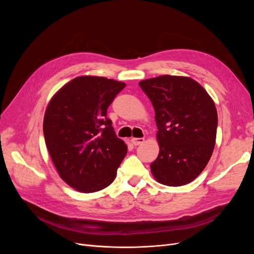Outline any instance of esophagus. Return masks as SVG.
I'll list each match as a JSON object with an SVG mask.
<instances>
[{
    "mask_svg": "<svg viewBox=\"0 0 254 254\" xmlns=\"http://www.w3.org/2000/svg\"><path fill=\"white\" fill-rule=\"evenodd\" d=\"M130 142H131L132 145L138 146V145H141L144 142V138H131Z\"/></svg>",
    "mask_w": 254,
    "mask_h": 254,
    "instance_id": "34e87169",
    "label": "esophagus"
}]
</instances>
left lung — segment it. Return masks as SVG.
Listing matches in <instances>:
<instances>
[{"mask_svg":"<svg viewBox=\"0 0 254 254\" xmlns=\"http://www.w3.org/2000/svg\"><path fill=\"white\" fill-rule=\"evenodd\" d=\"M139 85L155 111L159 153L150 164L154 179L168 186L193 181L214 150V101L201 84L185 76L162 75L142 80Z\"/></svg>","mask_w":254,"mask_h":254,"instance_id":"left-lung-1","label":"left lung"}]
</instances>
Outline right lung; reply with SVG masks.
<instances>
[{
  "instance_id": "obj_1",
  "label": "right lung",
  "mask_w": 254,
  "mask_h": 254,
  "mask_svg": "<svg viewBox=\"0 0 254 254\" xmlns=\"http://www.w3.org/2000/svg\"><path fill=\"white\" fill-rule=\"evenodd\" d=\"M126 83L99 76H79L49 101L43 132L60 177L77 191L106 189L115 179L127 146L116 137L107 109Z\"/></svg>"
}]
</instances>
